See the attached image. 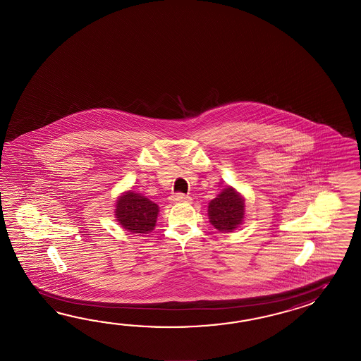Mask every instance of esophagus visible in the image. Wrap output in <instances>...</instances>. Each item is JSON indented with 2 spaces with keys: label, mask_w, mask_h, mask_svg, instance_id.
Listing matches in <instances>:
<instances>
[{
  "label": "esophagus",
  "mask_w": 361,
  "mask_h": 361,
  "mask_svg": "<svg viewBox=\"0 0 361 361\" xmlns=\"http://www.w3.org/2000/svg\"><path fill=\"white\" fill-rule=\"evenodd\" d=\"M188 200H190V197L185 196L183 193H176V195L171 196V201H173V202H185V201H188Z\"/></svg>",
  "instance_id": "1"
}]
</instances>
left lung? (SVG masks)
<instances>
[{"instance_id":"1","label":"left lung","mask_w":361,"mask_h":361,"mask_svg":"<svg viewBox=\"0 0 361 361\" xmlns=\"http://www.w3.org/2000/svg\"><path fill=\"white\" fill-rule=\"evenodd\" d=\"M245 214V200L235 188H224L209 202L207 215L210 223L221 232H232L243 223Z\"/></svg>"}]
</instances>
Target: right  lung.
<instances>
[{
  "label": "right lung",
  "instance_id": "obj_1",
  "mask_svg": "<svg viewBox=\"0 0 361 361\" xmlns=\"http://www.w3.org/2000/svg\"><path fill=\"white\" fill-rule=\"evenodd\" d=\"M116 221L131 233H148L154 230L159 207L137 192H123L116 201Z\"/></svg>",
  "mask_w": 361,
  "mask_h": 361
}]
</instances>
